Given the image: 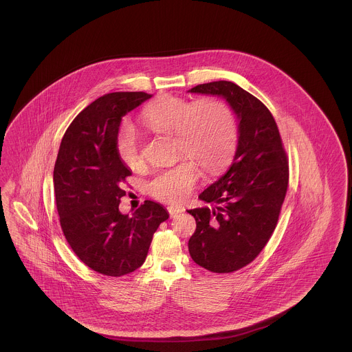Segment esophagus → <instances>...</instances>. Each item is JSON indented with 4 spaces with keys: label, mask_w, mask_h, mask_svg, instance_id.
Returning <instances> with one entry per match:
<instances>
[{
    "label": "esophagus",
    "mask_w": 352,
    "mask_h": 352,
    "mask_svg": "<svg viewBox=\"0 0 352 352\" xmlns=\"http://www.w3.org/2000/svg\"><path fill=\"white\" fill-rule=\"evenodd\" d=\"M168 215L170 218H175L178 215H181L184 212V208L182 207H175V206H170L168 207Z\"/></svg>",
    "instance_id": "esophagus-1"
}]
</instances>
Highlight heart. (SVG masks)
<instances>
[{
  "label": "heart",
  "mask_w": 352,
  "mask_h": 352,
  "mask_svg": "<svg viewBox=\"0 0 352 352\" xmlns=\"http://www.w3.org/2000/svg\"><path fill=\"white\" fill-rule=\"evenodd\" d=\"M142 118L151 129L175 134L178 153L197 161L206 171L221 168L236 149L237 124L232 109L224 101L203 99L192 102L164 96L145 108ZM116 151L128 168L141 165V138L131 121H125L118 129ZM198 179L197 165L184 160L158 171L149 184V191L160 201L178 203L191 192Z\"/></svg>",
  "instance_id": "obj_1"
}]
</instances>
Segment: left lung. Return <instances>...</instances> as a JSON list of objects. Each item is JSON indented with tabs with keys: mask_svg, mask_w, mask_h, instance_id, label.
<instances>
[{
	"mask_svg": "<svg viewBox=\"0 0 352 352\" xmlns=\"http://www.w3.org/2000/svg\"><path fill=\"white\" fill-rule=\"evenodd\" d=\"M188 92L223 98L237 118L232 164L199 195L212 207L187 210L197 221L188 240L191 258L230 273L253 261L276 228L289 181L286 153L268 108L237 84H199Z\"/></svg>",
	"mask_w": 352,
	"mask_h": 352,
	"instance_id": "8db88e82",
	"label": "left lung"
}]
</instances>
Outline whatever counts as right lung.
<instances>
[{
	"mask_svg": "<svg viewBox=\"0 0 352 352\" xmlns=\"http://www.w3.org/2000/svg\"><path fill=\"white\" fill-rule=\"evenodd\" d=\"M151 95L113 92L91 102L62 138L54 168V191L62 231L87 267L111 277L140 268L153 234L168 218L157 201H145L133 212L118 210L121 184L132 174L116 151L122 118Z\"/></svg>",
	"mask_w": 352,
	"mask_h": 352,
	"instance_id": "1",
	"label": "right lung"
}]
</instances>
